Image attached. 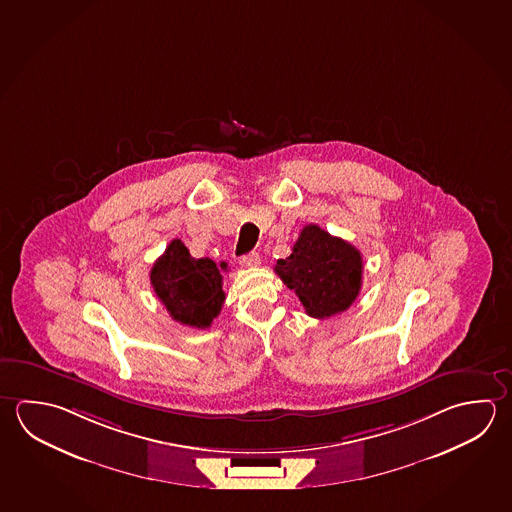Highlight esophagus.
Listing matches in <instances>:
<instances>
[{
    "mask_svg": "<svg viewBox=\"0 0 512 512\" xmlns=\"http://www.w3.org/2000/svg\"><path fill=\"white\" fill-rule=\"evenodd\" d=\"M261 263L260 254L258 252H251V254H245L240 258V265L242 267H258Z\"/></svg>",
    "mask_w": 512,
    "mask_h": 512,
    "instance_id": "obj_1",
    "label": "esophagus"
}]
</instances>
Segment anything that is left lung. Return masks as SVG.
Segmentation results:
<instances>
[{"mask_svg":"<svg viewBox=\"0 0 512 512\" xmlns=\"http://www.w3.org/2000/svg\"><path fill=\"white\" fill-rule=\"evenodd\" d=\"M274 270L317 319L348 310L363 285L361 252L314 223L303 227L290 256L278 260Z\"/></svg>","mask_w":512,"mask_h":512,"instance_id":"1","label":"left lung"}]
</instances>
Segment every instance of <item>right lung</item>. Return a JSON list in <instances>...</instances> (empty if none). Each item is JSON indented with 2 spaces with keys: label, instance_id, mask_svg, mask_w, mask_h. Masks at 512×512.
<instances>
[{
  "label": "right lung",
  "instance_id": "1",
  "mask_svg": "<svg viewBox=\"0 0 512 512\" xmlns=\"http://www.w3.org/2000/svg\"><path fill=\"white\" fill-rule=\"evenodd\" d=\"M222 270L227 263L193 258L186 245L175 238L155 261L149 279L169 316L182 325L209 328L225 301Z\"/></svg>",
  "mask_w": 512,
  "mask_h": 512
}]
</instances>
